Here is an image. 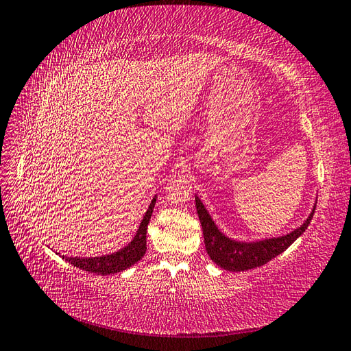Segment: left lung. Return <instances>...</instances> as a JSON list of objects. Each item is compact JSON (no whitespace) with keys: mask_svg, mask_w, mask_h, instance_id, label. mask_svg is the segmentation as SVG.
I'll return each mask as SVG.
<instances>
[{"mask_svg":"<svg viewBox=\"0 0 351 351\" xmlns=\"http://www.w3.org/2000/svg\"><path fill=\"white\" fill-rule=\"evenodd\" d=\"M195 200H196V210H197L200 225H202V230H204L206 253L210 255V258L215 264L221 268H225L228 271L250 270V268L264 265L268 263V261H271L273 258L280 255L283 250H287L289 245L293 244L297 238L304 232V230H306L312 217H314L315 206H317V202H315L314 208H312V213L309 214V217L303 221V225L294 229L293 232L282 237L265 238V240H259V241L244 243V241H235L232 238H229L223 232H220V229L215 226V223L213 221L210 213H208L206 208L204 206L202 200H200L197 196L195 197Z\"/></svg>","mask_w":351,"mask_h":351,"instance_id":"8db88e82","label":"left lung"}]
</instances>
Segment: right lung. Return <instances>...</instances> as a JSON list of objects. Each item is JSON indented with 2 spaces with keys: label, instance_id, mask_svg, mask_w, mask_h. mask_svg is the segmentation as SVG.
Wrapping results in <instances>:
<instances>
[{
  "label": "right lung",
  "instance_id": "obj_1",
  "mask_svg": "<svg viewBox=\"0 0 351 351\" xmlns=\"http://www.w3.org/2000/svg\"><path fill=\"white\" fill-rule=\"evenodd\" d=\"M155 202H156V196L152 199L151 205H149L147 211L145 213L143 220H141L140 226L137 229V234L134 235L131 243L128 245H125V247H122L121 250L111 253V255H102V256H93V258H78V256L69 258L64 255L62 258L68 261V263L72 264L73 267L81 268V270L98 273L102 276L114 274V273L126 270V268H130L131 265L138 263L146 253L147 223L151 220Z\"/></svg>",
  "mask_w": 351,
  "mask_h": 351
}]
</instances>
